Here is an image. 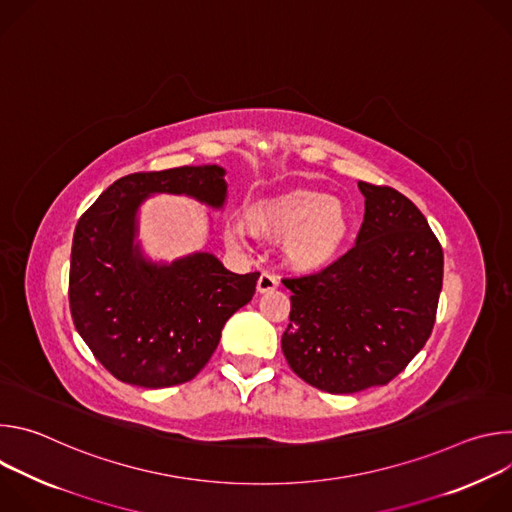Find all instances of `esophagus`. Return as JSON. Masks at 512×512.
<instances>
[{"instance_id": "esophagus-1", "label": "esophagus", "mask_w": 512, "mask_h": 512, "mask_svg": "<svg viewBox=\"0 0 512 512\" xmlns=\"http://www.w3.org/2000/svg\"><path fill=\"white\" fill-rule=\"evenodd\" d=\"M277 285H279L277 277H275L273 273L263 271V273L259 275V281H257V291H259V294H265V291H271V289H275Z\"/></svg>"}]
</instances>
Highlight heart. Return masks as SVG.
<instances>
[{
  "label": "heart",
  "mask_w": 512,
  "mask_h": 512,
  "mask_svg": "<svg viewBox=\"0 0 512 512\" xmlns=\"http://www.w3.org/2000/svg\"><path fill=\"white\" fill-rule=\"evenodd\" d=\"M253 225L269 235L285 237L287 259L306 269L322 267L340 251L348 235V214L336 198L316 190H291L251 212ZM227 241L237 247L247 245V231L241 223L227 227Z\"/></svg>",
  "instance_id": "b5f03b06"
}]
</instances>
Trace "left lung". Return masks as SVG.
I'll return each instance as SVG.
<instances>
[{
	"label": "left lung",
	"mask_w": 512,
	"mask_h": 512,
	"mask_svg": "<svg viewBox=\"0 0 512 512\" xmlns=\"http://www.w3.org/2000/svg\"><path fill=\"white\" fill-rule=\"evenodd\" d=\"M356 245L326 269L285 277V360L326 393L387 385L425 346L444 279V253L421 210L389 186L358 182Z\"/></svg>",
	"instance_id": "left-lung-1"
}]
</instances>
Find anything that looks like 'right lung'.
<instances>
[{
    "label": "right lung",
    "mask_w": 512,
    "mask_h": 512,
    "mask_svg": "<svg viewBox=\"0 0 512 512\" xmlns=\"http://www.w3.org/2000/svg\"><path fill=\"white\" fill-rule=\"evenodd\" d=\"M227 170L180 166L113 182L81 216L72 237V322L119 381L164 389L194 379L227 320L251 302L259 273H233L208 251L152 259L139 239V212L158 194L225 210Z\"/></svg>",
    "instance_id": "right-lung-1"
}]
</instances>
